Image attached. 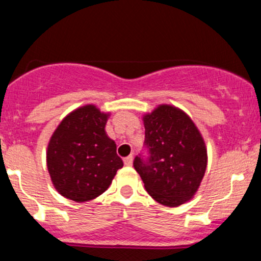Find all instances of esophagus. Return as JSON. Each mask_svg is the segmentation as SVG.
<instances>
[{
  "mask_svg": "<svg viewBox=\"0 0 261 261\" xmlns=\"http://www.w3.org/2000/svg\"><path fill=\"white\" fill-rule=\"evenodd\" d=\"M133 161H134V157H133V155H128V157L124 158V163H125V166H133Z\"/></svg>",
  "mask_w": 261,
  "mask_h": 261,
  "instance_id": "1",
  "label": "esophagus"
}]
</instances>
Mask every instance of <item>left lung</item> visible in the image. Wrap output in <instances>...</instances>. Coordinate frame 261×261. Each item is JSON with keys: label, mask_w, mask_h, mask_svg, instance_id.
Wrapping results in <instances>:
<instances>
[{"label": "left lung", "mask_w": 261, "mask_h": 261, "mask_svg": "<svg viewBox=\"0 0 261 261\" xmlns=\"http://www.w3.org/2000/svg\"><path fill=\"white\" fill-rule=\"evenodd\" d=\"M148 157L134 167L157 202L176 207L197 191L207 166L205 142L193 120L178 108L160 106L143 116Z\"/></svg>", "instance_id": "1"}]
</instances>
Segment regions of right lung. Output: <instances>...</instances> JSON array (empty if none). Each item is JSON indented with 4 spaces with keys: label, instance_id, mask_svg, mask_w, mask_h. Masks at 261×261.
<instances>
[{
    "label": "right lung",
    "instance_id": "obj_1",
    "mask_svg": "<svg viewBox=\"0 0 261 261\" xmlns=\"http://www.w3.org/2000/svg\"><path fill=\"white\" fill-rule=\"evenodd\" d=\"M108 116L88 104L68 114L53 134L46 152L47 170L62 196L77 202L95 199L124 166L115 142L106 133Z\"/></svg>",
    "mask_w": 261,
    "mask_h": 261
}]
</instances>
